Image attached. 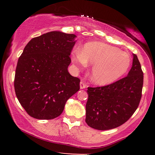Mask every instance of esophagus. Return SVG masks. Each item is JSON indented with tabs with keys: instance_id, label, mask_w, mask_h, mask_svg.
<instances>
[{
	"instance_id": "esophagus-1",
	"label": "esophagus",
	"mask_w": 155,
	"mask_h": 155,
	"mask_svg": "<svg viewBox=\"0 0 155 155\" xmlns=\"http://www.w3.org/2000/svg\"><path fill=\"white\" fill-rule=\"evenodd\" d=\"M80 89H84L87 87V85L85 84L83 82H80Z\"/></svg>"
}]
</instances>
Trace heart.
<instances>
[{
  "label": "heart",
  "instance_id": "obj_1",
  "mask_svg": "<svg viewBox=\"0 0 155 155\" xmlns=\"http://www.w3.org/2000/svg\"><path fill=\"white\" fill-rule=\"evenodd\" d=\"M72 61L78 68L92 64L90 78L99 85L111 84L124 75L130 68L131 58L128 54L102 42H90L81 51L75 50Z\"/></svg>",
  "mask_w": 155,
  "mask_h": 155
}]
</instances>
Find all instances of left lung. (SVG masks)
Listing matches in <instances>:
<instances>
[{
  "mask_svg": "<svg viewBox=\"0 0 155 155\" xmlns=\"http://www.w3.org/2000/svg\"><path fill=\"white\" fill-rule=\"evenodd\" d=\"M143 72L135 54L128 76L103 87H88L87 124L99 130L121 126L138 107L142 97Z\"/></svg>",
  "mask_w": 155,
  "mask_h": 155,
  "instance_id": "obj_1",
  "label": "left lung"
}]
</instances>
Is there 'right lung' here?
<instances>
[{"label":"right lung","mask_w":155,"mask_h":155,"mask_svg":"<svg viewBox=\"0 0 155 155\" xmlns=\"http://www.w3.org/2000/svg\"><path fill=\"white\" fill-rule=\"evenodd\" d=\"M76 36L54 31L28 42L18 59L14 87L19 102L31 117L50 120L62 114L80 90V80L68 73Z\"/></svg>","instance_id":"right-lung-1"}]
</instances>
